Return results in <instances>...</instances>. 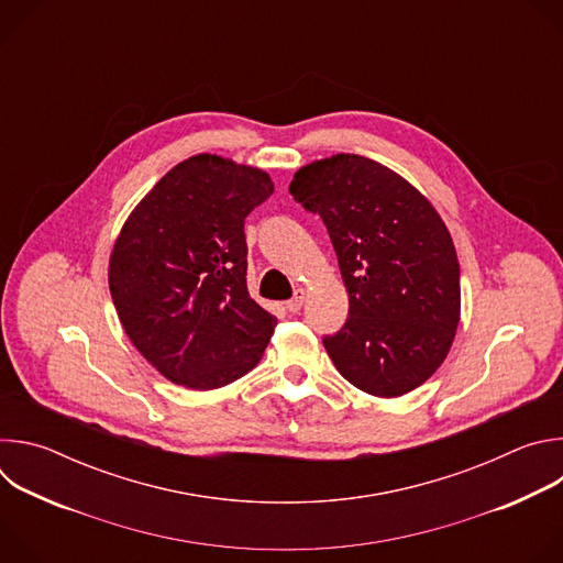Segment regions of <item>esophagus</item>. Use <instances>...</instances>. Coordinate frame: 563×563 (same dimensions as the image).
Returning a JSON list of instances; mask_svg holds the SVG:
<instances>
[{
	"mask_svg": "<svg viewBox=\"0 0 563 563\" xmlns=\"http://www.w3.org/2000/svg\"><path fill=\"white\" fill-rule=\"evenodd\" d=\"M305 296H307V294H305V289H296V291H294V296L287 300V309H289V311H294V313H296V311H300V307H302V302H305Z\"/></svg>",
	"mask_w": 563,
	"mask_h": 563,
	"instance_id": "obj_1",
	"label": "esophagus"
}]
</instances>
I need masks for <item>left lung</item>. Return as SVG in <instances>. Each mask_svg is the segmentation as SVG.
Segmentation results:
<instances>
[{"instance_id":"8db88e82","label":"left lung","mask_w":563,"mask_h":563,"mask_svg":"<svg viewBox=\"0 0 563 563\" xmlns=\"http://www.w3.org/2000/svg\"><path fill=\"white\" fill-rule=\"evenodd\" d=\"M289 194L323 218L350 294L345 325L323 345L354 387L404 396L445 361L461 316L452 235L406 178L354 153L316 159Z\"/></svg>"}]
</instances>
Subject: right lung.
Instances as JSON below:
<instances>
[{
    "label": "right lung",
    "mask_w": 563,
    "mask_h": 563,
    "mask_svg": "<svg viewBox=\"0 0 563 563\" xmlns=\"http://www.w3.org/2000/svg\"><path fill=\"white\" fill-rule=\"evenodd\" d=\"M272 194L263 169L198 153L126 218L111 298L131 343L172 383L216 389L258 365L278 320L247 289L245 218Z\"/></svg>",
    "instance_id": "right-lung-1"
}]
</instances>
